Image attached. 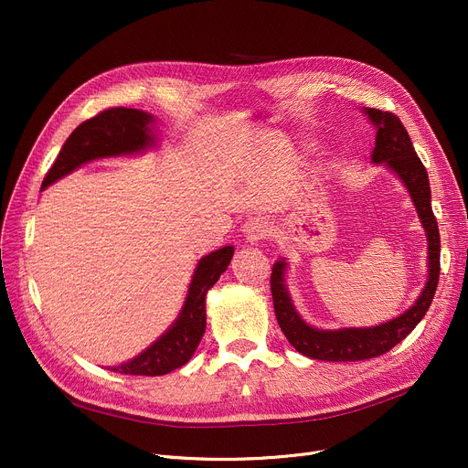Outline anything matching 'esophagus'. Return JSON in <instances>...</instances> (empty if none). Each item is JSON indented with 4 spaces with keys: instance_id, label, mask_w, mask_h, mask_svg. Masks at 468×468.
Segmentation results:
<instances>
[{
    "instance_id": "esophagus-1",
    "label": "esophagus",
    "mask_w": 468,
    "mask_h": 468,
    "mask_svg": "<svg viewBox=\"0 0 468 468\" xmlns=\"http://www.w3.org/2000/svg\"><path fill=\"white\" fill-rule=\"evenodd\" d=\"M269 233H271V229H269V224L260 216L250 218L247 224H244V237H247V242H250V244L267 239Z\"/></svg>"
}]
</instances>
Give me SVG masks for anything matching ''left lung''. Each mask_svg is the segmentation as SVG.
Wrapping results in <instances>:
<instances>
[{"label":"left lung","mask_w":468,"mask_h":468,"mask_svg":"<svg viewBox=\"0 0 468 468\" xmlns=\"http://www.w3.org/2000/svg\"><path fill=\"white\" fill-rule=\"evenodd\" d=\"M367 117L378 129L374 163H385L400 176L408 187L417 214L429 239V281L423 288L420 300L399 318L374 328H346V330H316L302 321V316L293 309L284 286V261H277L271 271V293L277 323L292 343V347L302 355L314 360L330 362H356L379 356L400 343L429 311L436 293L440 277V233L431 207V186L425 165L417 157L410 134L402 121L390 112L376 108L366 110Z\"/></svg>","instance_id":"8db88e82"}]
</instances>
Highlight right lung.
<instances>
[{
	"mask_svg": "<svg viewBox=\"0 0 468 468\" xmlns=\"http://www.w3.org/2000/svg\"><path fill=\"white\" fill-rule=\"evenodd\" d=\"M150 121V113L131 108H110L83 121L62 145L41 189L87 161L144 150L152 144V134L147 129ZM233 250V247H224L203 258L195 269L186 305L175 326L131 362L112 367V372L125 376H165L184 366L193 356L207 328V292L228 269Z\"/></svg>",
	"mask_w": 468,
	"mask_h": 468,
	"instance_id": "add662e5",
	"label": "right lung"
}]
</instances>
